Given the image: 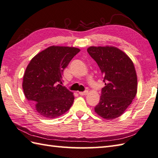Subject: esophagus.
<instances>
[{
	"label": "esophagus",
	"instance_id": "obj_1",
	"mask_svg": "<svg viewBox=\"0 0 158 158\" xmlns=\"http://www.w3.org/2000/svg\"><path fill=\"white\" fill-rule=\"evenodd\" d=\"M88 93V90H85V91H84V92H79V94L80 95H82V96L87 94Z\"/></svg>",
	"mask_w": 158,
	"mask_h": 158
}]
</instances>
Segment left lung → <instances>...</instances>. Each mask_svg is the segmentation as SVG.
<instances>
[{
	"label": "left lung",
	"instance_id": "obj_1",
	"mask_svg": "<svg viewBox=\"0 0 158 158\" xmlns=\"http://www.w3.org/2000/svg\"><path fill=\"white\" fill-rule=\"evenodd\" d=\"M88 52L97 63L103 77L99 103L94 107L107 120L124 113L137 93V75L131 60L114 46H90Z\"/></svg>",
	"mask_w": 158,
	"mask_h": 158
}]
</instances>
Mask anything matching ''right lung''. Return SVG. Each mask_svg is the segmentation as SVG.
<instances>
[{"label":"right lung","mask_w":158,"mask_h":158,"mask_svg":"<svg viewBox=\"0 0 158 158\" xmlns=\"http://www.w3.org/2000/svg\"><path fill=\"white\" fill-rule=\"evenodd\" d=\"M80 49L51 46L30 61L23 77L24 94L40 115L55 118L69 110L73 93L61 85L62 75Z\"/></svg>","instance_id":"obj_1"}]
</instances>
